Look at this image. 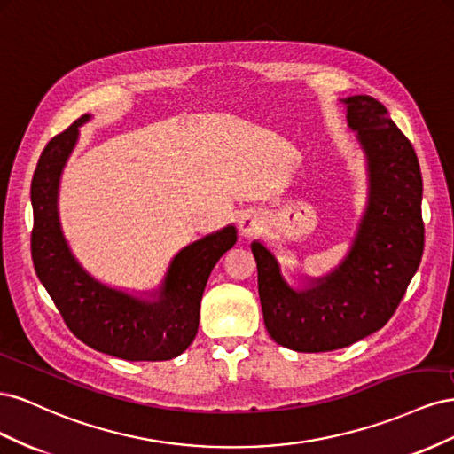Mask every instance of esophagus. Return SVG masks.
I'll list each match as a JSON object with an SVG mask.
<instances>
[{
	"instance_id": "1",
	"label": "esophagus",
	"mask_w": 454,
	"mask_h": 454,
	"mask_svg": "<svg viewBox=\"0 0 454 454\" xmlns=\"http://www.w3.org/2000/svg\"><path fill=\"white\" fill-rule=\"evenodd\" d=\"M261 225H263V217H261V214H257L255 210H248V212L242 214L240 231H242L244 237H252L254 232L259 231Z\"/></svg>"
}]
</instances>
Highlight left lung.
I'll use <instances>...</instances> for the list:
<instances>
[{
    "label": "left lung",
    "mask_w": 454,
    "mask_h": 454,
    "mask_svg": "<svg viewBox=\"0 0 454 454\" xmlns=\"http://www.w3.org/2000/svg\"><path fill=\"white\" fill-rule=\"evenodd\" d=\"M365 157L367 204L350 252L325 277L294 287L263 242L254 240L269 335L295 352L345 348L387 324L424 250L422 176L413 145L387 107L365 94L340 100Z\"/></svg>",
    "instance_id": "1"
}]
</instances>
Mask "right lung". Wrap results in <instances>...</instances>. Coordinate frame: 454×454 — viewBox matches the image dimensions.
<instances>
[{
    "label": "right lung",
    "instance_id": "add662e5",
    "mask_svg": "<svg viewBox=\"0 0 454 454\" xmlns=\"http://www.w3.org/2000/svg\"><path fill=\"white\" fill-rule=\"evenodd\" d=\"M90 115L47 144L32 180V259L70 332L90 348L130 362H160L180 356L199 329L200 299L215 263L237 242L227 225L177 252L153 292H125L96 280L67 244L59 215L60 177Z\"/></svg>",
    "mask_w": 454,
    "mask_h": 454
}]
</instances>
